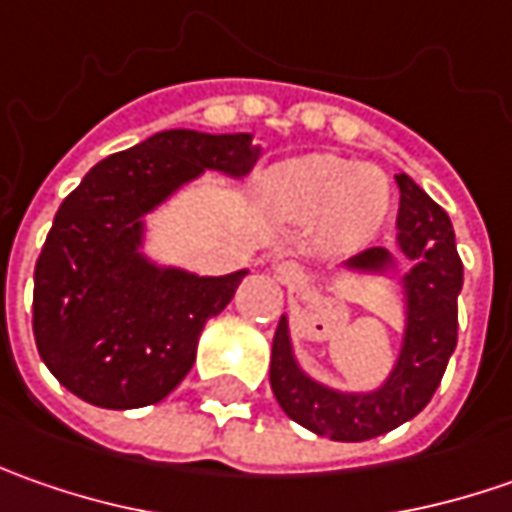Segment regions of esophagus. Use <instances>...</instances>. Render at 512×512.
I'll use <instances>...</instances> for the list:
<instances>
[{
	"mask_svg": "<svg viewBox=\"0 0 512 512\" xmlns=\"http://www.w3.org/2000/svg\"><path fill=\"white\" fill-rule=\"evenodd\" d=\"M276 270L282 273L285 282H299V276H302V270L293 265V262H282V265H276Z\"/></svg>",
	"mask_w": 512,
	"mask_h": 512,
	"instance_id": "esophagus-1",
	"label": "esophagus"
}]
</instances>
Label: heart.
<instances>
[{"label":"heart","mask_w":512,"mask_h":512,"mask_svg":"<svg viewBox=\"0 0 512 512\" xmlns=\"http://www.w3.org/2000/svg\"><path fill=\"white\" fill-rule=\"evenodd\" d=\"M267 199L293 222H316L327 242L353 247L376 236L390 210V187L379 168L339 156H302L267 176Z\"/></svg>","instance_id":"obj_1"}]
</instances>
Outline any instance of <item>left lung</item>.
I'll return each instance as SVG.
<instances>
[{"mask_svg": "<svg viewBox=\"0 0 512 512\" xmlns=\"http://www.w3.org/2000/svg\"><path fill=\"white\" fill-rule=\"evenodd\" d=\"M399 185V247L413 262L404 273V339L399 359L382 387L370 393H342L310 379L296 362L287 316L279 319L270 353V387L279 407L296 424L333 442H367L419 416L442 382L459 333V293L464 267L456 250L450 216L407 173ZM393 256L370 247L344 267L384 273Z\"/></svg>", "mask_w": 512, "mask_h": 512, "instance_id": "1", "label": "left lung"}]
</instances>
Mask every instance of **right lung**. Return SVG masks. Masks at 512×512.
I'll return each instance as SVG.
<instances>
[{
  "mask_svg": "<svg viewBox=\"0 0 512 512\" xmlns=\"http://www.w3.org/2000/svg\"><path fill=\"white\" fill-rule=\"evenodd\" d=\"M256 159L250 133L162 130L93 165L59 205L33 270V336L73 396L130 410L190 373L202 327L247 270L196 276L150 262L145 213L205 170L242 179Z\"/></svg>",
  "mask_w": 512,
  "mask_h": 512,
  "instance_id": "add662e5",
  "label": "right lung"
}]
</instances>
